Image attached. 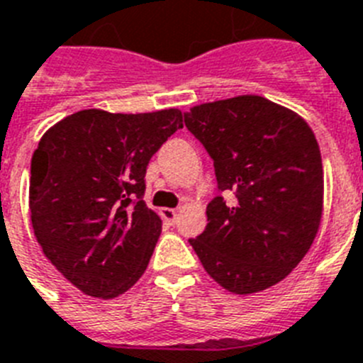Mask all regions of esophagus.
Wrapping results in <instances>:
<instances>
[{
    "label": "esophagus",
    "mask_w": 363,
    "mask_h": 363,
    "mask_svg": "<svg viewBox=\"0 0 363 363\" xmlns=\"http://www.w3.org/2000/svg\"><path fill=\"white\" fill-rule=\"evenodd\" d=\"M161 218L169 222V224H176V220H178V211L176 209H170V207H163L160 211Z\"/></svg>",
    "instance_id": "obj_1"
}]
</instances>
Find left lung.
<instances>
[{
	"mask_svg": "<svg viewBox=\"0 0 363 363\" xmlns=\"http://www.w3.org/2000/svg\"><path fill=\"white\" fill-rule=\"evenodd\" d=\"M185 126L213 157L218 191L202 235L189 238L228 292L255 294L283 281L311 250L323 213L315 135L296 111L259 95L206 102Z\"/></svg>",
	"mask_w": 363,
	"mask_h": 363,
	"instance_id": "obj_1",
	"label": "left lung"
}]
</instances>
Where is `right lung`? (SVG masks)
Listing matches in <instances>:
<instances>
[{
    "label": "right lung",
    "mask_w": 363,
    "mask_h": 363,
    "mask_svg": "<svg viewBox=\"0 0 363 363\" xmlns=\"http://www.w3.org/2000/svg\"><path fill=\"white\" fill-rule=\"evenodd\" d=\"M184 126L176 108L82 110L42 135L29 209L43 255L86 296L113 299L147 270L161 218L143 200L150 157Z\"/></svg>",
    "instance_id": "add662e5"
}]
</instances>
